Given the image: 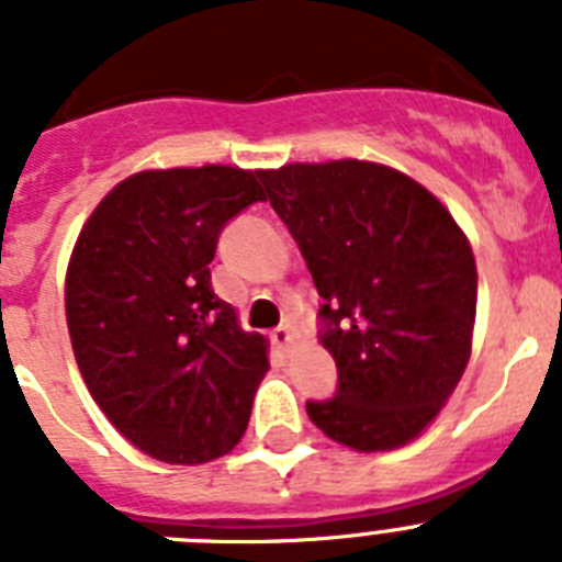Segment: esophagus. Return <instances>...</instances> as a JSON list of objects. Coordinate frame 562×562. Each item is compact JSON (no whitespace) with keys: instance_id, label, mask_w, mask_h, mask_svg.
<instances>
[{"instance_id":"34e87169","label":"esophagus","mask_w":562,"mask_h":562,"mask_svg":"<svg viewBox=\"0 0 562 562\" xmlns=\"http://www.w3.org/2000/svg\"><path fill=\"white\" fill-rule=\"evenodd\" d=\"M272 342H276L281 351H290L292 349V329H290V326H278V329L272 331Z\"/></svg>"}]
</instances>
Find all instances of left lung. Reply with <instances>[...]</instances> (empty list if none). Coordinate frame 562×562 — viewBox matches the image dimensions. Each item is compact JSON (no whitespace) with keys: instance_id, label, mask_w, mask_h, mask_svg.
<instances>
[{"instance_id":"obj_1","label":"left lung","mask_w":562,"mask_h":562,"mask_svg":"<svg viewBox=\"0 0 562 562\" xmlns=\"http://www.w3.org/2000/svg\"><path fill=\"white\" fill-rule=\"evenodd\" d=\"M261 180L324 297L321 342L337 362V394L306 414L360 453L408 445L470 360L479 272L464 231L380 162H290Z\"/></svg>"}]
</instances>
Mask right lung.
I'll return each instance as SVG.
<instances>
[{
	"mask_svg": "<svg viewBox=\"0 0 562 562\" xmlns=\"http://www.w3.org/2000/svg\"><path fill=\"white\" fill-rule=\"evenodd\" d=\"M265 202L258 171L157 168L112 188L67 267V326L89 394L134 448L168 464L231 453L265 380L267 340L211 286L220 233Z\"/></svg>",
	"mask_w": 562,
	"mask_h": 562,
	"instance_id": "right-lung-1",
	"label": "right lung"
}]
</instances>
